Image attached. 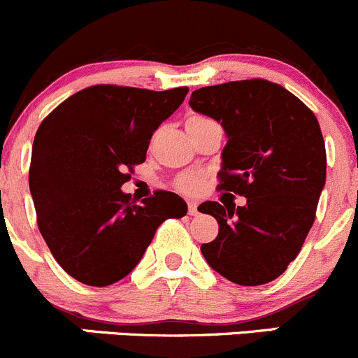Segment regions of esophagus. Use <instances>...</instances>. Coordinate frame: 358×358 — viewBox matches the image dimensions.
<instances>
[{
    "instance_id": "obj_1",
    "label": "esophagus",
    "mask_w": 358,
    "mask_h": 358,
    "mask_svg": "<svg viewBox=\"0 0 358 358\" xmlns=\"http://www.w3.org/2000/svg\"><path fill=\"white\" fill-rule=\"evenodd\" d=\"M189 215L190 216H197L199 215V204L194 201H189Z\"/></svg>"
}]
</instances>
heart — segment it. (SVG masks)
<instances>
[{"mask_svg":"<svg viewBox=\"0 0 358 358\" xmlns=\"http://www.w3.org/2000/svg\"><path fill=\"white\" fill-rule=\"evenodd\" d=\"M204 121H209V119L201 117V115H192V117H189V121L187 122H204ZM201 185H202V180L199 175H185L178 180V189L187 194H196L197 190L201 189Z\"/></svg>","mask_w":358,"mask_h":358,"instance_id":"heart-1","label":"heart"}]
</instances>
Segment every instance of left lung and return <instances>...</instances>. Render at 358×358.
<instances>
[{
    "mask_svg": "<svg viewBox=\"0 0 358 358\" xmlns=\"http://www.w3.org/2000/svg\"><path fill=\"white\" fill-rule=\"evenodd\" d=\"M190 107L222 124L220 189L244 206L202 202L220 230L201 251L215 272L239 286H262L286 272L315 220L326 185V145L313 112L265 79L204 86Z\"/></svg>",
    "mask_w": 358,
    "mask_h": 358,
    "instance_id": "obj_1",
    "label": "left lung"
}]
</instances>
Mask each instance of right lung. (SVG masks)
<instances>
[{
  "instance_id": "right-lung-1",
  "label": "right lung",
  "mask_w": 358,
  "mask_h": 358,
  "mask_svg": "<svg viewBox=\"0 0 358 358\" xmlns=\"http://www.w3.org/2000/svg\"><path fill=\"white\" fill-rule=\"evenodd\" d=\"M189 93L90 86L69 96L38 128L29 189L38 227L59 265L88 286H110L140 263L164 220L187 202L159 190L142 204L121 190L149 142Z\"/></svg>"
}]
</instances>
